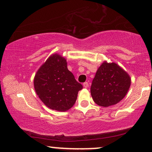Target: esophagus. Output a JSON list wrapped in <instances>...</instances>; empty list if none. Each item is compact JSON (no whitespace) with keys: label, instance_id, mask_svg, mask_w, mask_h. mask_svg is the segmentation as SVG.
I'll return each instance as SVG.
<instances>
[{"label":"esophagus","instance_id":"esophagus-1","mask_svg":"<svg viewBox=\"0 0 152 152\" xmlns=\"http://www.w3.org/2000/svg\"><path fill=\"white\" fill-rule=\"evenodd\" d=\"M83 86L84 88H88V82H84L83 84Z\"/></svg>","mask_w":152,"mask_h":152}]
</instances>
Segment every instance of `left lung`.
Listing matches in <instances>:
<instances>
[{"label": "left lung", "mask_w": 152, "mask_h": 152, "mask_svg": "<svg viewBox=\"0 0 152 152\" xmlns=\"http://www.w3.org/2000/svg\"><path fill=\"white\" fill-rule=\"evenodd\" d=\"M129 75L115 63L104 61L98 68L91 94L98 105L107 107L121 101L131 86Z\"/></svg>", "instance_id": "1"}]
</instances>
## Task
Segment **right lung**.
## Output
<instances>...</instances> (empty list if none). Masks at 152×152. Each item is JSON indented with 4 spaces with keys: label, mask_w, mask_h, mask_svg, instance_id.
Listing matches in <instances>:
<instances>
[{
    "label": "right lung",
    "mask_w": 152,
    "mask_h": 152,
    "mask_svg": "<svg viewBox=\"0 0 152 152\" xmlns=\"http://www.w3.org/2000/svg\"><path fill=\"white\" fill-rule=\"evenodd\" d=\"M33 82L43 103L59 112L70 109L75 103L78 91L83 88L68 70L66 59L58 54L47 59L37 71Z\"/></svg>",
    "instance_id": "1"
}]
</instances>
